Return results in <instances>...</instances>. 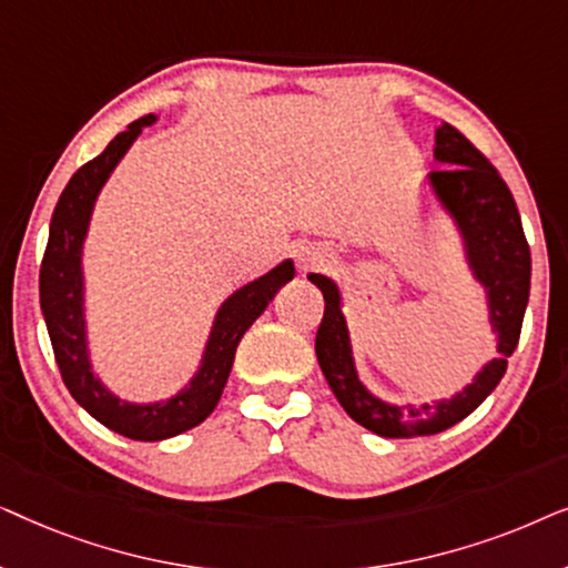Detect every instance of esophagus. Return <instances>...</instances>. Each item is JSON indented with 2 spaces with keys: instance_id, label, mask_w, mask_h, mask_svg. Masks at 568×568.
<instances>
[{
  "instance_id": "34e87169",
  "label": "esophagus",
  "mask_w": 568,
  "mask_h": 568,
  "mask_svg": "<svg viewBox=\"0 0 568 568\" xmlns=\"http://www.w3.org/2000/svg\"><path fill=\"white\" fill-rule=\"evenodd\" d=\"M297 261H300L302 271H315V268H321L325 261H328V253H325L321 245H305L300 251Z\"/></svg>"
}]
</instances>
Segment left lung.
<instances>
[{
	"instance_id": "1",
	"label": "left lung",
	"mask_w": 568,
	"mask_h": 568,
	"mask_svg": "<svg viewBox=\"0 0 568 568\" xmlns=\"http://www.w3.org/2000/svg\"><path fill=\"white\" fill-rule=\"evenodd\" d=\"M434 160L442 170L426 175V191L460 237L463 261L473 282L484 290L486 321L496 336V356L473 375L463 390L422 406L410 400L395 403L372 393L356 369L338 282L325 274H307L325 300L323 323L315 338L323 375L346 414L379 437H432L470 416L507 372V359L517 348L530 300V245L507 183L449 123H442L434 134Z\"/></svg>"
}]
</instances>
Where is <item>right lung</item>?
<instances>
[{"label":"right lung","mask_w":568,"mask_h":568,"mask_svg":"<svg viewBox=\"0 0 568 568\" xmlns=\"http://www.w3.org/2000/svg\"><path fill=\"white\" fill-rule=\"evenodd\" d=\"M160 115H144L129 123L95 160L82 165L67 183L53 209L49 245L41 263V310L53 354L72 398L92 418L121 437L162 442L193 429L216 408L227 385L240 338L263 315L276 292L294 278V261L284 258L266 274L230 294L216 307L199 367L181 390L162 400L121 398L98 375L88 341V282H84V243L98 196L146 126Z\"/></svg>","instance_id":"1"}]
</instances>
